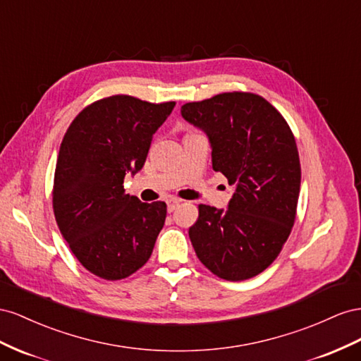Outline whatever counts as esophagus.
<instances>
[{"label": "esophagus", "instance_id": "esophagus-1", "mask_svg": "<svg viewBox=\"0 0 361 361\" xmlns=\"http://www.w3.org/2000/svg\"><path fill=\"white\" fill-rule=\"evenodd\" d=\"M181 204V200H178V198H171L169 201H168V212H173L175 209L178 207V205Z\"/></svg>", "mask_w": 361, "mask_h": 361}]
</instances>
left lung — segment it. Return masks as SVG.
I'll return each mask as SVG.
<instances>
[{
  "label": "left lung",
  "instance_id": "left-lung-1",
  "mask_svg": "<svg viewBox=\"0 0 361 361\" xmlns=\"http://www.w3.org/2000/svg\"><path fill=\"white\" fill-rule=\"evenodd\" d=\"M183 118L207 133L212 161L234 188L228 209L198 205L189 238L200 262L226 281L259 275L281 252L296 218L301 163L289 123L251 92L188 102Z\"/></svg>",
  "mask_w": 361,
  "mask_h": 361
}]
</instances>
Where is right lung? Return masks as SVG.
<instances>
[{
  "instance_id": "add662e5",
  "label": "right lung",
  "mask_w": 361,
  "mask_h": 361,
  "mask_svg": "<svg viewBox=\"0 0 361 361\" xmlns=\"http://www.w3.org/2000/svg\"><path fill=\"white\" fill-rule=\"evenodd\" d=\"M173 101L152 104L111 95L81 110L61 140L53 186L59 230L77 260L116 281L148 262L166 219V204L142 202L123 190V178L147 160L152 135Z\"/></svg>"
}]
</instances>
